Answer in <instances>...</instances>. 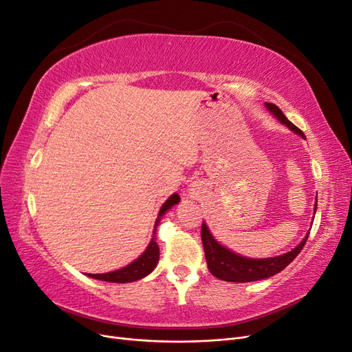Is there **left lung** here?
<instances>
[{"mask_svg": "<svg viewBox=\"0 0 352 352\" xmlns=\"http://www.w3.org/2000/svg\"><path fill=\"white\" fill-rule=\"evenodd\" d=\"M265 107L270 110V113L278 117V120L283 124L289 127L291 131L295 133L304 136V132L301 129L291 123L286 119V116L282 113V110L272 102H265ZM314 212L317 208V202L314 204ZM310 235V233H308ZM308 236H305L296 247L282 255H278V257H270V258H247V257H241V255L232 252L230 250L225 248L223 245H220L212 235L210 233L208 228L204 221H202L201 226V241H202V247H204L206 252V260L208 270L212 276L216 278L226 280V282H254V280H261V279H267L270 276H274L276 273L282 272L287 264H291L298 254L301 252L304 248V245L307 242Z\"/></svg>", "mask_w": 352, "mask_h": 352, "instance_id": "8db88e82", "label": "left lung"}]
</instances>
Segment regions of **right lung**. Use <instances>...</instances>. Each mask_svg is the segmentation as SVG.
<instances>
[{"instance_id":"1","label":"right lung","mask_w":352,"mask_h":352,"mask_svg":"<svg viewBox=\"0 0 352 352\" xmlns=\"http://www.w3.org/2000/svg\"><path fill=\"white\" fill-rule=\"evenodd\" d=\"M180 201V197L177 194H173L170 197L164 204L160 208V212L155 220L154 225V230H153V239L150 241V245H148L146 250L144 251V254L141 255L140 258H136L133 263H131L129 265H126L123 269L114 270L110 273H102V274H88L89 278L98 279V280H104V282H113V283H127V282H135L138 279L145 278L146 274H150L158 263V257H160V250H158V243H157V226L160 220L164 216V212L172 208L175 204Z\"/></svg>"}]
</instances>
